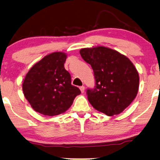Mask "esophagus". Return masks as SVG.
Here are the masks:
<instances>
[{
	"mask_svg": "<svg viewBox=\"0 0 160 160\" xmlns=\"http://www.w3.org/2000/svg\"><path fill=\"white\" fill-rule=\"evenodd\" d=\"M79 89H80L81 92H82V93H84V89H85V88H84V86H81V87H79Z\"/></svg>",
	"mask_w": 160,
	"mask_h": 160,
	"instance_id": "obj_1",
	"label": "esophagus"
}]
</instances>
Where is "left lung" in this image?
<instances>
[{
    "instance_id": "1",
    "label": "left lung",
    "mask_w": 160,
    "mask_h": 160,
    "mask_svg": "<svg viewBox=\"0 0 160 160\" xmlns=\"http://www.w3.org/2000/svg\"><path fill=\"white\" fill-rule=\"evenodd\" d=\"M80 54L94 72L95 87L87 89L90 104L108 116L122 112L138 91L139 76L134 65L123 54L104 47L82 49Z\"/></svg>"
}]
</instances>
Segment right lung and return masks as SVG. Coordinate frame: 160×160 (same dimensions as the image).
<instances>
[{"label": "right lung", "mask_w": 160, "mask_h": 160, "mask_svg": "<svg viewBox=\"0 0 160 160\" xmlns=\"http://www.w3.org/2000/svg\"><path fill=\"white\" fill-rule=\"evenodd\" d=\"M67 55L54 52L36 63L22 84L24 95L37 112L55 116L67 111L81 91L71 84V76L65 69Z\"/></svg>", "instance_id": "right-lung-1"}]
</instances>
